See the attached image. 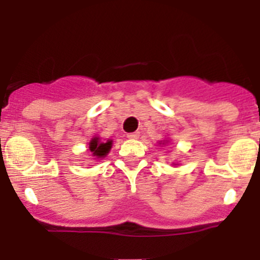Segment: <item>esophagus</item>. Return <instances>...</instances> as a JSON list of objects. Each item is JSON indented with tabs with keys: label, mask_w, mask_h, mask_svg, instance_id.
<instances>
[{
	"label": "esophagus",
	"mask_w": 260,
	"mask_h": 260,
	"mask_svg": "<svg viewBox=\"0 0 260 260\" xmlns=\"http://www.w3.org/2000/svg\"><path fill=\"white\" fill-rule=\"evenodd\" d=\"M127 137L129 138V140H137L138 137H140V132H133V133H128Z\"/></svg>",
	"instance_id": "esophagus-1"
}]
</instances>
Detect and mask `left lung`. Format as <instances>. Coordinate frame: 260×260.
Masks as SVG:
<instances>
[{
  "instance_id": "left-lung-1",
  "label": "left lung",
  "mask_w": 260,
  "mask_h": 260,
  "mask_svg": "<svg viewBox=\"0 0 260 260\" xmlns=\"http://www.w3.org/2000/svg\"><path fill=\"white\" fill-rule=\"evenodd\" d=\"M157 143H158V146H167V145H169V143H170V140H167V138H166V140H164V141H159V142H157ZM172 165H174V166H177V165H179V164H172Z\"/></svg>"
}]
</instances>
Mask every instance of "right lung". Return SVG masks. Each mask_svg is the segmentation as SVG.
<instances>
[{
	"instance_id": "add662e5",
	"label": "right lung",
	"mask_w": 260,
	"mask_h": 260,
	"mask_svg": "<svg viewBox=\"0 0 260 260\" xmlns=\"http://www.w3.org/2000/svg\"><path fill=\"white\" fill-rule=\"evenodd\" d=\"M112 145H113V141L112 140L103 141L99 136H94L90 140V142H89L88 151L90 152L91 156L95 159H102L109 153Z\"/></svg>"
}]
</instances>
